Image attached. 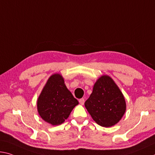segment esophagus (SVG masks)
<instances>
[{"mask_svg": "<svg viewBox=\"0 0 155 155\" xmlns=\"http://www.w3.org/2000/svg\"><path fill=\"white\" fill-rule=\"evenodd\" d=\"M79 103H80V104L81 105H83L84 104V103H85V99H79Z\"/></svg>", "mask_w": 155, "mask_h": 155, "instance_id": "esophagus-1", "label": "esophagus"}]
</instances>
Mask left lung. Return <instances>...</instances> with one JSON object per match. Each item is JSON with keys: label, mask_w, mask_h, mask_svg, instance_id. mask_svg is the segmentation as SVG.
<instances>
[{"label": "left lung", "mask_w": 155, "mask_h": 155, "mask_svg": "<svg viewBox=\"0 0 155 155\" xmlns=\"http://www.w3.org/2000/svg\"><path fill=\"white\" fill-rule=\"evenodd\" d=\"M85 107L99 126L108 127L117 124L126 112V100L119 87L107 75L94 83Z\"/></svg>", "instance_id": "obj_1"}]
</instances>
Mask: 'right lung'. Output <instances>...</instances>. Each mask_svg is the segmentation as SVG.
I'll use <instances>...</instances> for the list:
<instances>
[{"mask_svg":"<svg viewBox=\"0 0 155 155\" xmlns=\"http://www.w3.org/2000/svg\"><path fill=\"white\" fill-rule=\"evenodd\" d=\"M78 101L65 84L60 74L49 78L37 100L38 112L41 117L52 126L63 124L70 116Z\"/></svg>","mask_w":155,"mask_h":155,"instance_id":"1","label":"right lung"}]
</instances>
